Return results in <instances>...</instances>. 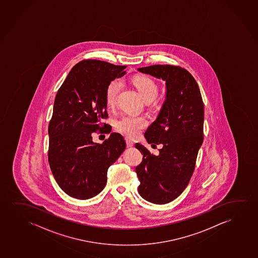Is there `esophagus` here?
I'll return each mask as SVG.
<instances>
[{
    "mask_svg": "<svg viewBox=\"0 0 258 258\" xmlns=\"http://www.w3.org/2000/svg\"><path fill=\"white\" fill-rule=\"evenodd\" d=\"M125 141H126V145H127L128 148H132V147H134V143L133 141L129 140V139H125Z\"/></svg>",
    "mask_w": 258,
    "mask_h": 258,
    "instance_id": "obj_1",
    "label": "esophagus"
}]
</instances>
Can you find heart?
Segmentation results:
<instances>
[{
    "label": "heart",
    "mask_w": 258,
    "mask_h": 258,
    "mask_svg": "<svg viewBox=\"0 0 258 258\" xmlns=\"http://www.w3.org/2000/svg\"><path fill=\"white\" fill-rule=\"evenodd\" d=\"M134 84L146 103L153 102L158 95V87L150 78L145 76H136L134 78ZM121 88L122 82L120 80H113L108 84L105 91V99L108 106L112 107L115 104ZM147 125L148 121L146 118L132 115L123 116L116 122V129L121 134L130 138L137 137Z\"/></svg>",
    "instance_id": "1"
}]
</instances>
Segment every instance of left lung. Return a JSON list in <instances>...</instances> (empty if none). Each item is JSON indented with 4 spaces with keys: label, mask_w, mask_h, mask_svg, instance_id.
<instances>
[{
    "label": "left lung",
    "mask_w": 258,
    "mask_h": 258,
    "mask_svg": "<svg viewBox=\"0 0 258 258\" xmlns=\"http://www.w3.org/2000/svg\"><path fill=\"white\" fill-rule=\"evenodd\" d=\"M138 70L166 83L165 101L144 134L149 144H162V148L155 155L143 145H135L143 155L135 169L139 193L148 202L163 205L180 196L192 175L204 141V103L196 81L181 67L154 65Z\"/></svg>",
    "instance_id": "obj_1"
}]
</instances>
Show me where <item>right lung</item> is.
<instances>
[{
  "mask_svg": "<svg viewBox=\"0 0 258 258\" xmlns=\"http://www.w3.org/2000/svg\"><path fill=\"white\" fill-rule=\"evenodd\" d=\"M125 68L85 59L71 69L56 95L48 127L49 164L62 190L77 200L103 190L108 168L126 147L117 133H111L102 144L92 141L94 132L108 125L102 123L108 117L107 86L124 76Z\"/></svg>",
  "mask_w": 258,
  "mask_h": 258,
  "instance_id": "right-lung-1",
  "label": "right lung"
}]
</instances>
